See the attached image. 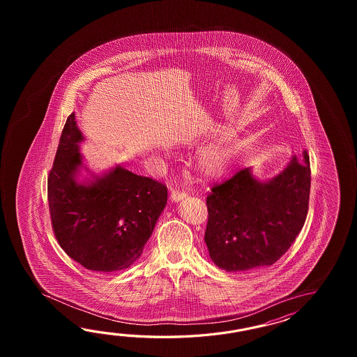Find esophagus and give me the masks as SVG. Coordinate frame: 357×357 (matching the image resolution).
<instances>
[{"label": "esophagus", "instance_id": "34e87169", "mask_svg": "<svg viewBox=\"0 0 357 357\" xmlns=\"http://www.w3.org/2000/svg\"><path fill=\"white\" fill-rule=\"evenodd\" d=\"M186 192L185 191H178V190H174L172 192H171V200L172 202H180V200H182L183 197H186Z\"/></svg>", "mask_w": 357, "mask_h": 357}]
</instances>
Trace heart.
Listing matches in <instances>:
<instances>
[{
    "mask_svg": "<svg viewBox=\"0 0 357 357\" xmlns=\"http://www.w3.org/2000/svg\"><path fill=\"white\" fill-rule=\"evenodd\" d=\"M231 152L223 145H213L200 155V167L206 176H220L227 169Z\"/></svg>",
    "mask_w": 357,
    "mask_h": 357,
    "instance_id": "b5f03b06",
    "label": "heart"
}]
</instances>
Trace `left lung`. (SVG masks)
Segmentation results:
<instances>
[{
  "instance_id": "obj_1",
  "label": "left lung",
  "mask_w": 357,
  "mask_h": 357,
  "mask_svg": "<svg viewBox=\"0 0 357 357\" xmlns=\"http://www.w3.org/2000/svg\"><path fill=\"white\" fill-rule=\"evenodd\" d=\"M309 154L294 157L272 180L260 182L243 168L215 183L206 197L204 240L214 264L227 272L272 266L289 250L307 215Z\"/></svg>"
}]
</instances>
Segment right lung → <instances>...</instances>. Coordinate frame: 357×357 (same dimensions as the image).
Returning <instances> with one entry per match:
<instances>
[{
  "mask_svg": "<svg viewBox=\"0 0 357 357\" xmlns=\"http://www.w3.org/2000/svg\"><path fill=\"white\" fill-rule=\"evenodd\" d=\"M82 140L71 114L47 182L52 229L63 251L84 268L121 271L142 255L167 204V186L120 166L88 185L79 183Z\"/></svg>",
  "mask_w": 357,
  "mask_h": 357,
  "instance_id": "right-lung-1",
  "label": "right lung"
}]
</instances>
